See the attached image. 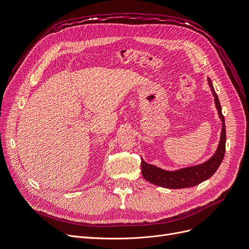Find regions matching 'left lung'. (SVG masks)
Wrapping results in <instances>:
<instances>
[{
	"instance_id": "8db88e82",
	"label": "left lung",
	"mask_w": 249,
	"mask_h": 249,
	"mask_svg": "<svg viewBox=\"0 0 249 249\" xmlns=\"http://www.w3.org/2000/svg\"><path fill=\"white\" fill-rule=\"evenodd\" d=\"M209 85L212 90V93L215 97V105L218 111V114L222 122V131L219 145L217 147L216 153L213 157L209 159L207 162L196 165V166H191L187 168H182L175 171H167L161 169L154 165L147 164L146 162L141 159V172L142 176L149 183L154 185L160 186L163 188H168V189H182V188H189L196 186L203 180H206L212 177L224 158L225 154V142H227V133H225V123L224 117L222 115L221 106L219 103V99L215 92L212 82L208 79Z\"/></svg>"
}]
</instances>
